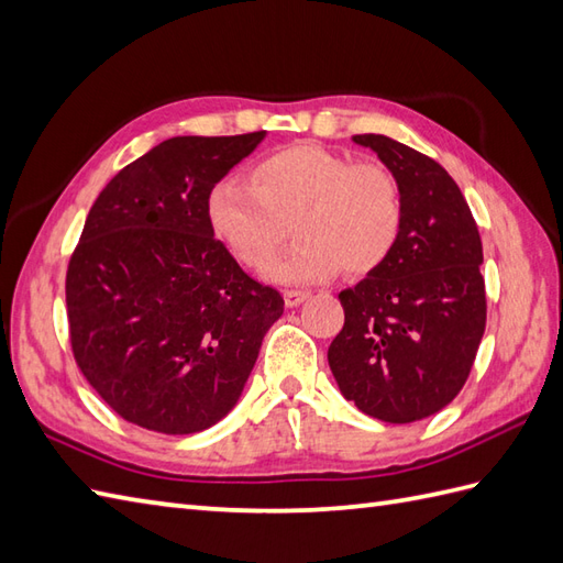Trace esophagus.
I'll use <instances>...</instances> for the list:
<instances>
[{"mask_svg": "<svg viewBox=\"0 0 563 563\" xmlns=\"http://www.w3.org/2000/svg\"><path fill=\"white\" fill-rule=\"evenodd\" d=\"M283 297L287 307H299L309 297V290H285Z\"/></svg>", "mask_w": 563, "mask_h": 563, "instance_id": "1", "label": "esophagus"}]
</instances>
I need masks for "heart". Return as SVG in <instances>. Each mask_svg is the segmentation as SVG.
Here are the masks:
<instances>
[{"label": "heart", "mask_w": 563, "mask_h": 563, "mask_svg": "<svg viewBox=\"0 0 563 563\" xmlns=\"http://www.w3.org/2000/svg\"><path fill=\"white\" fill-rule=\"evenodd\" d=\"M298 220L300 242L268 265L278 283L367 276L396 252L405 201L386 165L357 163L313 143H295L261 158L250 185L222 181L208 196V222L240 264L266 266Z\"/></svg>", "instance_id": "1"}]
</instances>
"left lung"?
<instances>
[{"mask_svg": "<svg viewBox=\"0 0 563 563\" xmlns=\"http://www.w3.org/2000/svg\"><path fill=\"white\" fill-rule=\"evenodd\" d=\"M352 141L396 175L405 225L396 252L338 299L329 347L341 394L376 420L408 424L461 394L487 323L482 240L465 196L429 155L382 134Z\"/></svg>", "mask_w": 563, "mask_h": 563, "instance_id": "left-lung-1", "label": "left lung"}]
</instances>
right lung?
Segmentation results:
<instances>
[{"label":"right lung","instance_id":"1","mask_svg":"<svg viewBox=\"0 0 563 563\" xmlns=\"http://www.w3.org/2000/svg\"><path fill=\"white\" fill-rule=\"evenodd\" d=\"M266 132L175 136L100 191L67 268L71 352L126 422L196 434L240 400L283 297L213 238L208 196Z\"/></svg>","mask_w":563,"mask_h":563}]
</instances>
